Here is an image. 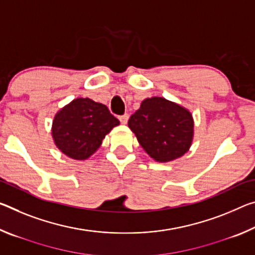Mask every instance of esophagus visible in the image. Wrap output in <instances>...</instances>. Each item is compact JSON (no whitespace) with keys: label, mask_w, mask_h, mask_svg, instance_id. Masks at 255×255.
<instances>
[{"label":"esophagus","mask_w":255,"mask_h":255,"mask_svg":"<svg viewBox=\"0 0 255 255\" xmlns=\"http://www.w3.org/2000/svg\"><path fill=\"white\" fill-rule=\"evenodd\" d=\"M128 118H129V116L127 115V113H125V115H123V116H120V117H119V120H120V123H121V124H127Z\"/></svg>","instance_id":"esophagus-1"}]
</instances>
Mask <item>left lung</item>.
Instances as JSON below:
<instances>
[{
    "instance_id": "left-lung-1",
    "label": "left lung",
    "mask_w": 255,
    "mask_h": 255,
    "mask_svg": "<svg viewBox=\"0 0 255 255\" xmlns=\"http://www.w3.org/2000/svg\"><path fill=\"white\" fill-rule=\"evenodd\" d=\"M128 127L145 152L157 162L183 156L193 140L191 112L163 98L145 99L129 118Z\"/></svg>"
}]
</instances>
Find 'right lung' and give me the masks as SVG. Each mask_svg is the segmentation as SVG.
I'll return each mask as SVG.
<instances>
[{
    "instance_id": "right-lung-1",
    "label": "right lung",
    "mask_w": 255,
    "mask_h": 255,
    "mask_svg": "<svg viewBox=\"0 0 255 255\" xmlns=\"http://www.w3.org/2000/svg\"><path fill=\"white\" fill-rule=\"evenodd\" d=\"M119 120L102 103L76 99L56 113L52 136L58 148L75 160H85L98 149Z\"/></svg>"
}]
</instances>
